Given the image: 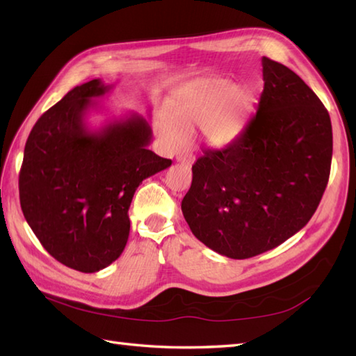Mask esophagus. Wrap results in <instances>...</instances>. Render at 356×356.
<instances>
[{
	"label": "esophagus",
	"instance_id": "obj_1",
	"mask_svg": "<svg viewBox=\"0 0 356 356\" xmlns=\"http://www.w3.org/2000/svg\"><path fill=\"white\" fill-rule=\"evenodd\" d=\"M194 159L195 157L191 153H182V154L177 156V162L185 163V165H191L194 162Z\"/></svg>",
	"mask_w": 356,
	"mask_h": 356
}]
</instances>
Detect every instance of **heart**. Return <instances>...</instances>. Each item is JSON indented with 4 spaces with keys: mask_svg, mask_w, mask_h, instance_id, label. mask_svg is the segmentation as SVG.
<instances>
[{
    "mask_svg": "<svg viewBox=\"0 0 356 356\" xmlns=\"http://www.w3.org/2000/svg\"><path fill=\"white\" fill-rule=\"evenodd\" d=\"M254 105L248 84L234 86L226 78H199L177 88L170 99V113L157 116L156 130L171 151L185 148L191 128L199 127L208 145H229L245 130Z\"/></svg>",
    "mask_w": 356,
    "mask_h": 356,
    "instance_id": "b5f03b06",
    "label": "heart"
}]
</instances>
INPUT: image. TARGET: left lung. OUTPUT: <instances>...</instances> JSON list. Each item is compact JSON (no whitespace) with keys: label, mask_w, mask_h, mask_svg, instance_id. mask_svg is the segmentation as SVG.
<instances>
[{"label":"left lung","mask_w":356,"mask_h":356,"mask_svg":"<svg viewBox=\"0 0 356 356\" xmlns=\"http://www.w3.org/2000/svg\"><path fill=\"white\" fill-rule=\"evenodd\" d=\"M257 113L238 138L193 165L182 213L203 245L251 259L297 234L320 205L332 162L329 113L306 82L263 56Z\"/></svg>","instance_id":"left-lung-1"}]
</instances>
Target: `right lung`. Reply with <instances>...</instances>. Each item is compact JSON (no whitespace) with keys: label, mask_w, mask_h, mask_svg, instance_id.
Segmentation results:
<instances>
[{"label":"right lung","mask_w":356,"mask_h":356,"mask_svg":"<svg viewBox=\"0 0 356 356\" xmlns=\"http://www.w3.org/2000/svg\"><path fill=\"white\" fill-rule=\"evenodd\" d=\"M110 88L88 81L45 111L29 134L19 171L29 226L53 259L86 274L119 259L136 190L171 165L148 149L151 128L138 113L90 130L86 115Z\"/></svg>","instance_id":"right-lung-1"}]
</instances>
